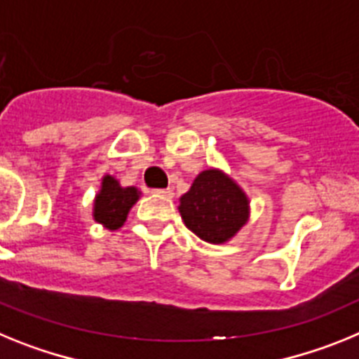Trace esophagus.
I'll use <instances>...</instances> for the list:
<instances>
[{
    "label": "esophagus",
    "mask_w": 359,
    "mask_h": 359,
    "mask_svg": "<svg viewBox=\"0 0 359 359\" xmlns=\"http://www.w3.org/2000/svg\"><path fill=\"white\" fill-rule=\"evenodd\" d=\"M154 193L155 195H158V197H164V198H173V195H175V193H173V189H154Z\"/></svg>",
    "instance_id": "obj_1"
}]
</instances>
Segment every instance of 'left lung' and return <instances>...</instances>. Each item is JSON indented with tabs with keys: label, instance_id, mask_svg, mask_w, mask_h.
Returning <instances> with one entry per match:
<instances>
[{
	"label": "left lung",
	"instance_id": "1",
	"mask_svg": "<svg viewBox=\"0 0 359 359\" xmlns=\"http://www.w3.org/2000/svg\"><path fill=\"white\" fill-rule=\"evenodd\" d=\"M179 201L186 227L208 244H226L249 220L248 195L218 168L201 171Z\"/></svg>",
	"mask_w": 359,
	"mask_h": 359
}]
</instances>
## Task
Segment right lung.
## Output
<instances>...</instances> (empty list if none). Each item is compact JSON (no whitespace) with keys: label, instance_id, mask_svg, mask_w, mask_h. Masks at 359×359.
<instances>
[{"label":"right lung","instance_id":"1","mask_svg":"<svg viewBox=\"0 0 359 359\" xmlns=\"http://www.w3.org/2000/svg\"><path fill=\"white\" fill-rule=\"evenodd\" d=\"M141 197V191L135 186L123 188L115 177L104 175L101 180V188L93 198L92 217L102 227L115 231L126 222L128 213Z\"/></svg>","mask_w":359,"mask_h":359}]
</instances>
